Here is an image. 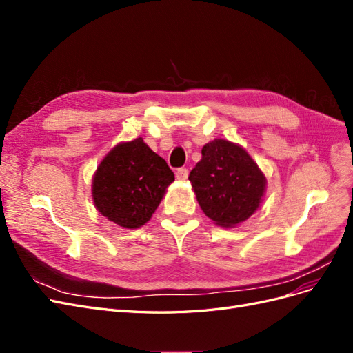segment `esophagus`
Segmentation results:
<instances>
[{"mask_svg": "<svg viewBox=\"0 0 353 353\" xmlns=\"http://www.w3.org/2000/svg\"><path fill=\"white\" fill-rule=\"evenodd\" d=\"M187 176H188V169H187V168H179V169L176 170V178H178L179 181L187 179Z\"/></svg>", "mask_w": 353, "mask_h": 353, "instance_id": "34e87169", "label": "esophagus"}]
</instances>
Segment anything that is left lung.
Masks as SVG:
<instances>
[{"label":"left lung","mask_w":353,"mask_h":353,"mask_svg":"<svg viewBox=\"0 0 353 353\" xmlns=\"http://www.w3.org/2000/svg\"><path fill=\"white\" fill-rule=\"evenodd\" d=\"M199 205L221 227H234L259 208L265 176L248 152L225 140L201 148V160L191 170Z\"/></svg>","instance_id":"1"}]
</instances>
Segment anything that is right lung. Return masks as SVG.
<instances>
[{"mask_svg":"<svg viewBox=\"0 0 353 353\" xmlns=\"http://www.w3.org/2000/svg\"><path fill=\"white\" fill-rule=\"evenodd\" d=\"M174 179L165 159L143 138H135L116 145L103 159L92 179L94 203L117 225L138 228L152 218Z\"/></svg>","mask_w":353,"mask_h":353,"instance_id":"add662e5","label":"right lung"}]
</instances>
